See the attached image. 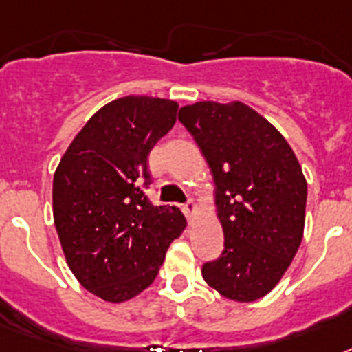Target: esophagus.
I'll return each mask as SVG.
<instances>
[{
    "mask_svg": "<svg viewBox=\"0 0 352 352\" xmlns=\"http://www.w3.org/2000/svg\"><path fill=\"white\" fill-rule=\"evenodd\" d=\"M183 212H185V216H187L188 223H192L194 217H196L197 212H199V208H197L196 201H194V199H190V201H188L187 205L183 207Z\"/></svg>",
    "mask_w": 352,
    "mask_h": 352,
    "instance_id": "34e87169",
    "label": "esophagus"
}]
</instances>
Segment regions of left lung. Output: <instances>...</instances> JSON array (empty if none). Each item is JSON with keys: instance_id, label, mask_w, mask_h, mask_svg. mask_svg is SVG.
Returning <instances> with one entry per match:
<instances>
[{"instance_id": "left-lung-1", "label": "left lung", "mask_w": 352, "mask_h": 352, "mask_svg": "<svg viewBox=\"0 0 352 352\" xmlns=\"http://www.w3.org/2000/svg\"><path fill=\"white\" fill-rule=\"evenodd\" d=\"M178 118L196 140L214 178L221 257L203 266L205 283L235 302L263 298L300 246L307 183L277 127L246 104L183 106Z\"/></svg>"}]
</instances>
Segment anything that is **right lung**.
<instances>
[{
	"label": "right lung",
	"instance_id": "obj_1",
	"mask_svg": "<svg viewBox=\"0 0 352 352\" xmlns=\"http://www.w3.org/2000/svg\"><path fill=\"white\" fill-rule=\"evenodd\" d=\"M178 102L129 95L100 107L54 174V223L80 286L111 304L149 287L187 221L176 207H153L147 156L176 124Z\"/></svg>",
	"mask_w": 352,
	"mask_h": 352
}]
</instances>
